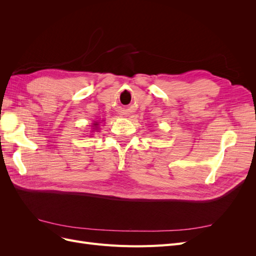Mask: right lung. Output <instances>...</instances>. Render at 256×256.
<instances>
[{"label": "right lung", "instance_id": "obj_1", "mask_svg": "<svg viewBox=\"0 0 256 256\" xmlns=\"http://www.w3.org/2000/svg\"><path fill=\"white\" fill-rule=\"evenodd\" d=\"M94 126H95V127H97V126H98V124H97V122H95V124H94Z\"/></svg>", "mask_w": 256, "mask_h": 256}]
</instances>
